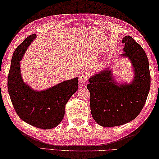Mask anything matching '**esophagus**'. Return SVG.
I'll use <instances>...</instances> for the list:
<instances>
[{
	"label": "esophagus",
	"mask_w": 159,
	"mask_h": 159,
	"mask_svg": "<svg viewBox=\"0 0 159 159\" xmlns=\"http://www.w3.org/2000/svg\"><path fill=\"white\" fill-rule=\"evenodd\" d=\"M87 76L85 74L81 75L79 77L80 83H81V84H84V83H86L87 82Z\"/></svg>",
	"instance_id": "obj_1"
}]
</instances>
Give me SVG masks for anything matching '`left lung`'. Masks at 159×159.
<instances>
[{
  "label": "left lung",
  "instance_id": "1",
  "mask_svg": "<svg viewBox=\"0 0 159 159\" xmlns=\"http://www.w3.org/2000/svg\"><path fill=\"white\" fill-rule=\"evenodd\" d=\"M124 44L122 56L132 62L135 77L130 84L117 86L111 73L105 70L89 80L92 116L104 127L123 125L132 121L142 110L151 86L148 57L141 48L130 36L122 40Z\"/></svg>",
  "mask_w": 159,
  "mask_h": 159
}]
</instances>
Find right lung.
<instances>
[{
	"label": "right lung",
	"instance_id": "obj_1",
	"mask_svg": "<svg viewBox=\"0 0 159 159\" xmlns=\"http://www.w3.org/2000/svg\"><path fill=\"white\" fill-rule=\"evenodd\" d=\"M36 35L28 36L16 48L8 77L10 97L19 117L43 129L57 126L65 115V104L78 89V77L62 82L42 92L34 91L22 80L20 61Z\"/></svg>",
	"mask_w": 159,
	"mask_h": 159
}]
</instances>
